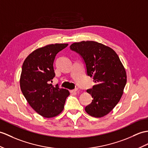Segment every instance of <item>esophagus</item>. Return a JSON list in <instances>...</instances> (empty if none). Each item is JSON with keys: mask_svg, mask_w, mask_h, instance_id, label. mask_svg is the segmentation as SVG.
Masks as SVG:
<instances>
[{"mask_svg": "<svg viewBox=\"0 0 148 148\" xmlns=\"http://www.w3.org/2000/svg\"><path fill=\"white\" fill-rule=\"evenodd\" d=\"M77 90H78V89H77V88H75V89H74V90H70V92L71 93H76V92H77Z\"/></svg>", "mask_w": 148, "mask_h": 148, "instance_id": "1", "label": "esophagus"}]
</instances>
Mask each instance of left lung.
<instances>
[{"mask_svg":"<svg viewBox=\"0 0 148 148\" xmlns=\"http://www.w3.org/2000/svg\"><path fill=\"white\" fill-rule=\"evenodd\" d=\"M70 49L82 56L86 73L95 85L86 90L92 97L86 112L94 117L106 116L119 102L127 82L125 68L110 47L93 41L74 42Z\"/></svg>","mask_w":148,"mask_h":148,"instance_id":"8db88e82","label":"left lung"}]
</instances>
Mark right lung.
Returning a JSON list of instances; mask_svg holds the SVG:
<instances>
[{"mask_svg": "<svg viewBox=\"0 0 148 148\" xmlns=\"http://www.w3.org/2000/svg\"><path fill=\"white\" fill-rule=\"evenodd\" d=\"M68 44L56 43L39 48L27 56L23 64L20 86L30 106L41 116H57L64 109L70 92L66 89L54 86L53 62L56 54Z\"/></svg>", "mask_w": 148, "mask_h": 148, "instance_id": "add662e5", "label": "right lung"}]
</instances>
